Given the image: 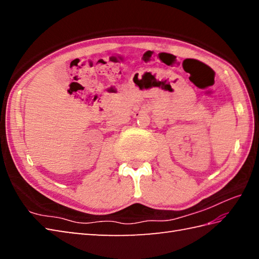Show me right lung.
Listing matches in <instances>:
<instances>
[{
  "mask_svg": "<svg viewBox=\"0 0 259 259\" xmlns=\"http://www.w3.org/2000/svg\"><path fill=\"white\" fill-rule=\"evenodd\" d=\"M137 115H138V114H137Z\"/></svg>",
  "mask_w": 259,
  "mask_h": 259,
  "instance_id": "add662e5",
  "label": "right lung"
}]
</instances>
